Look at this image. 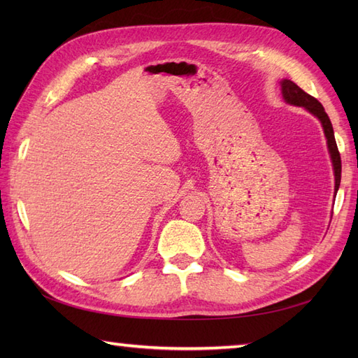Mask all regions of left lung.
<instances>
[{"instance_id": "1", "label": "left lung", "mask_w": 358, "mask_h": 358, "mask_svg": "<svg viewBox=\"0 0 358 358\" xmlns=\"http://www.w3.org/2000/svg\"><path fill=\"white\" fill-rule=\"evenodd\" d=\"M280 85H281V94H283V98L286 103L292 104V106H300V108H305L306 110L313 113L314 117L320 120L323 131H324V136H326V140H328V149H329L332 166H334V177H336V195H337L340 180H341V158H340V152H338L337 143H336V136H334V129H332L328 113L324 112V108L322 106V103L317 100V98L306 94L305 90L296 86L294 81L283 80V81H280Z\"/></svg>"}]
</instances>
